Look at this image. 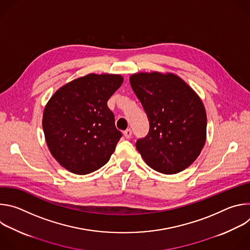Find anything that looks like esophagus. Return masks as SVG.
<instances>
[{"label":"esophagus","mask_w":250,"mask_h":250,"mask_svg":"<svg viewBox=\"0 0 250 250\" xmlns=\"http://www.w3.org/2000/svg\"><path fill=\"white\" fill-rule=\"evenodd\" d=\"M131 134H132V131H131V129H130V128H127L126 130H125V131H124V135H125V138H130Z\"/></svg>","instance_id":"obj_1"}]
</instances>
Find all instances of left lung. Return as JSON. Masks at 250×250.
<instances>
[{"instance_id": "left-lung-1", "label": "left lung", "mask_w": 250, "mask_h": 250, "mask_svg": "<svg viewBox=\"0 0 250 250\" xmlns=\"http://www.w3.org/2000/svg\"><path fill=\"white\" fill-rule=\"evenodd\" d=\"M129 82L149 121L148 134L136 141L141 157L163 174L185 170L200 155L207 138L202 100L173 73H135Z\"/></svg>"}]
</instances>
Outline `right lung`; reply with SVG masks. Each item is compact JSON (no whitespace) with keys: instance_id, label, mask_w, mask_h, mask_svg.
Returning a JSON list of instances; mask_svg holds the SVG:
<instances>
[{"instance_id":"1","label":"right lung","mask_w":250,"mask_h":250,"mask_svg":"<svg viewBox=\"0 0 250 250\" xmlns=\"http://www.w3.org/2000/svg\"><path fill=\"white\" fill-rule=\"evenodd\" d=\"M123 82L121 75L91 73L59 88L46 104V145L68 171L89 174L110 160L122 132L106 102Z\"/></svg>"}]
</instances>
